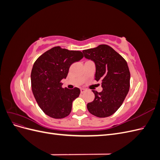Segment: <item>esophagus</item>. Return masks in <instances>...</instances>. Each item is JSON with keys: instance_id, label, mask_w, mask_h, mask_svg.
<instances>
[{"instance_id": "obj_1", "label": "esophagus", "mask_w": 160, "mask_h": 160, "mask_svg": "<svg viewBox=\"0 0 160 160\" xmlns=\"http://www.w3.org/2000/svg\"><path fill=\"white\" fill-rule=\"evenodd\" d=\"M86 91H87V89H86L81 88V93H83L84 92H85Z\"/></svg>"}]
</instances>
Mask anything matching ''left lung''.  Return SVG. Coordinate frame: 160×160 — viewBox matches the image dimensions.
<instances>
[{"mask_svg":"<svg viewBox=\"0 0 160 160\" xmlns=\"http://www.w3.org/2000/svg\"><path fill=\"white\" fill-rule=\"evenodd\" d=\"M86 59L95 65V80L101 81L103 90H93L95 99L88 103L89 113L98 118L113 115L122 105L129 89L130 72L128 63L119 53L107 45L83 50Z\"/></svg>","mask_w":160,"mask_h":160,"instance_id":"obj_1","label":"left lung"}]
</instances>
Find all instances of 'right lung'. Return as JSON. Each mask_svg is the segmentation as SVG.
I'll return each instance as SVG.
<instances>
[{"label": "right lung", "mask_w": 160, "mask_h": 160, "mask_svg": "<svg viewBox=\"0 0 160 160\" xmlns=\"http://www.w3.org/2000/svg\"><path fill=\"white\" fill-rule=\"evenodd\" d=\"M83 57L82 52L55 47L38 58L31 71V88L34 97L46 115L55 119L68 116L72 103L80 89L62 88L70 66Z\"/></svg>", "instance_id": "add662e5"}]
</instances>
